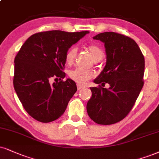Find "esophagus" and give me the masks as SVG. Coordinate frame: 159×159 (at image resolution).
Segmentation results:
<instances>
[{
	"instance_id": "1",
	"label": "esophagus",
	"mask_w": 159,
	"mask_h": 159,
	"mask_svg": "<svg viewBox=\"0 0 159 159\" xmlns=\"http://www.w3.org/2000/svg\"><path fill=\"white\" fill-rule=\"evenodd\" d=\"M84 87L83 85L79 84H77V89H78V90H80V89H83Z\"/></svg>"
}]
</instances>
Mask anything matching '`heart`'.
<instances>
[{"instance_id":"obj_1","label":"heart","mask_w":159,"mask_h":159,"mask_svg":"<svg viewBox=\"0 0 159 159\" xmlns=\"http://www.w3.org/2000/svg\"><path fill=\"white\" fill-rule=\"evenodd\" d=\"M88 51L90 53L92 58L95 62L101 61L104 57V52L99 47L95 45H91L88 47ZM77 49L75 48H71L67 51L66 54V62L67 64H72L75 59ZM70 78H72L79 84H84L88 80L91 79L95 75L94 72L89 70H84V69L77 68L72 70L69 73Z\"/></svg>"}]
</instances>
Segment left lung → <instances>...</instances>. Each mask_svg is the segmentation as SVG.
I'll return each mask as SVG.
<instances>
[{"instance_id": "obj_1", "label": "left lung", "mask_w": 159, "mask_h": 159, "mask_svg": "<svg viewBox=\"0 0 159 159\" xmlns=\"http://www.w3.org/2000/svg\"><path fill=\"white\" fill-rule=\"evenodd\" d=\"M104 43L107 62L93 81L108 89L90 87L92 97L87 111L98 124L109 125L121 121L135 104L144 85V58L134 40L113 32L99 33L93 38Z\"/></svg>"}]
</instances>
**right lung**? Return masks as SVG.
<instances>
[{"label": "right lung", "mask_w": 159, "mask_h": 159, "mask_svg": "<svg viewBox=\"0 0 159 159\" xmlns=\"http://www.w3.org/2000/svg\"><path fill=\"white\" fill-rule=\"evenodd\" d=\"M89 32H38L25 41L15 56V90L25 110L37 121L48 123L64 114L77 91L72 79L61 80L65 77L66 54ZM52 79L60 81L51 84Z\"/></svg>", "instance_id": "obj_1"}]
</instances>
